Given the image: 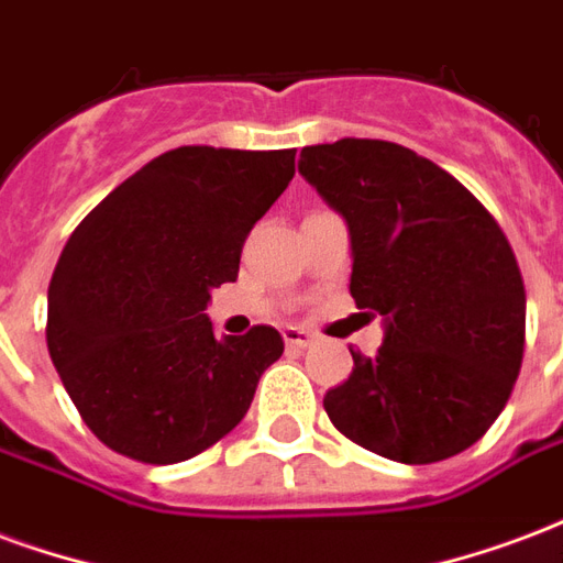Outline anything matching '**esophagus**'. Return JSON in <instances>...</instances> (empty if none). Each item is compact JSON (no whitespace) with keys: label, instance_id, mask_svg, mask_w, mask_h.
Here are the masks:
<instances>
[{"label":"esophagus","instance_id":"34e87169","mask_svg":"<svg viewBox=\"0 0 563 563\" xmlns=\"http://www.w3.org/2000/svg\"><path fill=\"white\" fill-rule=\"evenodd\" d=\"M283 340H286V345L289 349H307V345L313 343V334L310 331H303V328H283Z\"/></svg>","mask_w":563,"mask_h":563}]
</instances>
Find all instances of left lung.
I'll return each instance as SVG.
<instances>
[{"label":"left lung","mask_w":563,"mask_h":563,"mask_svg":"<svg viewBox=\"0 0 563 563\" xmlns=\"http://www.w3.org/2000/svg\"><path fill=\"white\" fill-rule=\"evenodd\" d=\"M301 176L352 232L349 292L385 316L376 357L352 352L324 411L366 451L427 465L483 439L526 352V283L498 220L468 187L406 145L301 148Z\"/></svg>","instance_id":"left-lung-1"}]
</instances>
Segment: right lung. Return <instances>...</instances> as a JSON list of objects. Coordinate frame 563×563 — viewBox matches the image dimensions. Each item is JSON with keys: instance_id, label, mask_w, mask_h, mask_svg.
I'll list each match as a JSON object with an SVG mask.
<instances>
[{"instance_id": "1", "label": "right lung", "mask_w": 563, "mask_h": 563, "mask_svg": "<svg viewBox=\"0 0 563 563\" xmlns=\"http://www.w3.org/2000/svg\"><path fill=\"white\" fill-rule=\"evenodd\" d=\"M295 176V148L181 145L154 157L70 232L47 292L62 385L110 451L148 465L197 456L247 415L283 336L218 340L211 289Z\"/></svg>"}]
</instances>
